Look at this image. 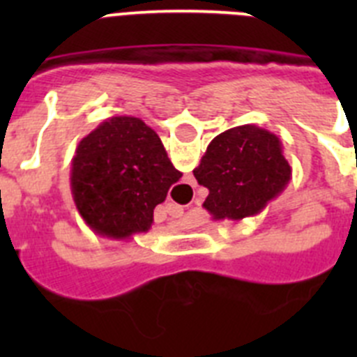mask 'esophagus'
Listing matches in <instances>:
<instances>
[{
  "instance_id": "esophagus-1",
  "label": "esophagus",
  "mask_w": 357,
  "mask_h": 357,
  "mask_svg": "<svg viewBox=\"0 0 357 357\" xmlns=\"http://www.w3.org/2000/svg\"><path fill=\"white\" fill-rule=\"evenodd\" d=\"M182 213H184V211H182V207H178V206H169V214H172L173 218H181Z\"/></svg>"
}]
</instances>
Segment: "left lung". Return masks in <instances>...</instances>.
Segmentation results:
<instances>
[{"mask_svg":"<svg viewBox=\"0 0 357 357\" xmlns=\"http://www.w3.org/2000/svg\"><path fill=\"white\" fill-rule=\"evenodd\" d=\"M209 189L204 209L213 220H243L259 214L289 184L291 166L272 132L241 125L216 135L193 169Z\"/></svg>","mask_w":357,"mask_h":357,"instance_id":"8db88e82","label":"left lung"}]
</instances>
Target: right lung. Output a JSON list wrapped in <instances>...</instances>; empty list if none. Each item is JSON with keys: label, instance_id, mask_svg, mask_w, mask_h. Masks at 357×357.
<instances>
[{"label": "right lung", "instance_id": "add662e5", "mask_svg": "<svg viewBox=\"0 0 357 357\" xmlns=\"http://www.w3.org/2000/svg\"><path fill=\"white\" fill-rule=\"evenodd\" d=\"M181 176L155 130L134 116H114L78 143L71 195L96 234L127 239L150 230L153 209Z\"/></svg>", "mask_w": 357, "mask_h": 357}]
</instances>
